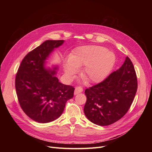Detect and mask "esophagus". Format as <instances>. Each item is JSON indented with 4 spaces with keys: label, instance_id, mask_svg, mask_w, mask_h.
<instances>
[{
    "label": "esophagus",
    "instance_id": "obj_1",
    "mask_svg": "<svg viewBox=\"0 0 152 152\" xmlns=\"http://www.w3.org/2000/svg\"><path fill=\"white\" fill-rule=\"evenodd\" d=\"M83 91V89L82 87L81 86H78V87H76L75 88L74 94H75V95H77L79 93H81Z\"/></svg>",
    "mask_w": 152,
    "mask_h": 152
}]
</instances>
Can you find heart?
I'll list each match as a JSON object with an SVG mask.
<instances>
[{
    "label": "heart",
    "instance_id": "b5f03b06",
    "mask_svg": "<svg viewBox=\"0 0 152 152\" xmlns=\"http://www.w3.org/2000/svg\"><path fill=\"white\" fill-rule=\"evenodd\" d=\"M116 62L115 55L106 47L86 45L77 47L69 60L63 63V69L68 79L73 77L77 69L84 66L82 75L92 83H98L112 71Z\"/></svg>",
    "mask_w": 152,
    "mask_h": 152
}]
</instances>
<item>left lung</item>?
Returning <instances> with one entry per match:
<instances>
[{
    "mask_svg": "<svg viewBox=\"0 0 152 152\" xmlns=\"http://www.w3.org/2000/svg\"><path fill=\"white\" fill-rule=\"evenodd\" d=\"M137 89L136 73L130 58L126 57L120 68L102 83L86 89L84 114L97 125L113 124L129 110Z\"/></svg>",
    "mask_w": 152,
    "mask_h": 152,
    "instance_id": "obj_1",
    "label": "left lung"
}]
</instances>
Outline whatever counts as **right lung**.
Here are the masks:
<instances>
[{
    "mask_svg": "<svg viewBox=\"0 0 152 152\" xmlns=\"http://www.w3.org/2000/svg\"><path fill=\"white\" fill-rule=\"evenodd\" d=\"M63 40H47L24 58L15 77L20 105L33 120L47 123L58 118L66 102L73 97L75 88L59 82L57 66L47 67V60Z\"/></svg>",
    "mask_w": 152,
    "mask_h": 152,
    "instance_id": "obj_1",
    "label": "right lung"
}]
</instances>
